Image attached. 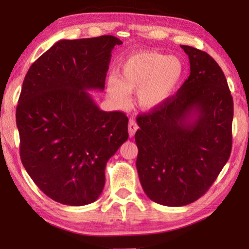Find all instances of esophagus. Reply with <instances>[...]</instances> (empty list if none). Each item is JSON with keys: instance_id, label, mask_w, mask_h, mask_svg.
<instances>
[{"instance_id": "obj_1", "label": "esophagus", "mask_w": 249, "mask_h": 249, "mask_svg": "<svg viewBox=\"0 0 249 249\" xmlns=\"http://www.w3.org/2000/svg\"><path fill=\"white\" fill-rule=\"evenodd\" d=\"M138 129V125L136 124V121L134 119H130L128 122V133L129 136H134V134L136 133V130Z\"/></svg>"}]
</instances>
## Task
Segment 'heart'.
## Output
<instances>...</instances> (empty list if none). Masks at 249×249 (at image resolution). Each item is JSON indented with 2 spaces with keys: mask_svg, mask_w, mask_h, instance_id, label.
<instances>
[{
  "mask_svg": "<svg viewBox=\"0 0 249 249\" xmlns=\"http://www.w3.org/2000/svg\"><path fill=\"white\" fill-rule=\"evenodd\" d=\"M179 57L155 52H141L125 59L119 67V79L109 77L107 92L117 104L128 101V92H137L138 105L155 109L166 104L179 89L184 77Z\"/></svg>",
  "mask_w": 249,
  "mask_h": 249,
  "instance_id": "b5f03b06",
  "label": "heart"
}]
</instances>
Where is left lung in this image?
Instances as JSON below:
<instances>
[{"label":"left lung","instance_id":"1","mask_svg":"<svg viewBox=\"0 0 249 249\" xmlns=\"http://www.w3.org/2000/svg\"><path fill=\"white\" fill-rule=\"evenodd\" d=\"M190 75L166 104L137 116L136 167L146 196L156 203L183 206L204 195L231 150L234 107L217 62L181 45Z\"/></svg>","mask_w":249,"mask_h":249}]
</instances>
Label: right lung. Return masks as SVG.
<instances>
[{"label":"right lung","instance_id":"right-lung-1","mask_svg":"<svg viewBox=\"0 0 249 249\" xmlns=\"http://www.w3.org/2000/svg\"><path fill=\"white\" fill-rule=\"evenodd\" d=\"M111 35L59 40L25 75L16 107L20 160L41 191L66 205L90 204L107 160L127 141L123 112L100 109L88 90H104Z\"/></svg>","mask_w":249,"mask_h":249}]
</instances>
